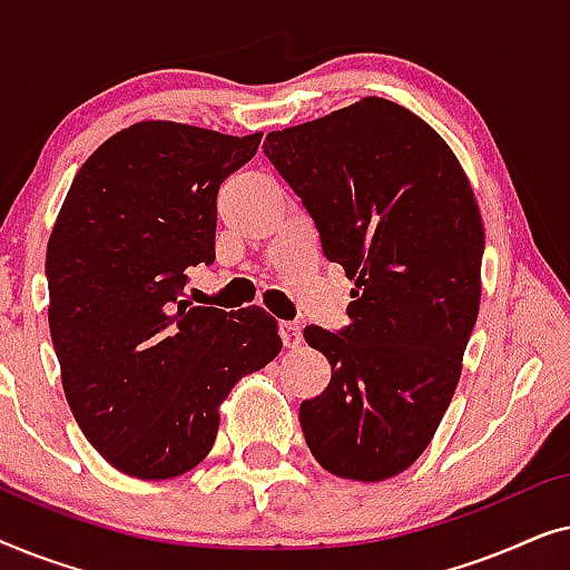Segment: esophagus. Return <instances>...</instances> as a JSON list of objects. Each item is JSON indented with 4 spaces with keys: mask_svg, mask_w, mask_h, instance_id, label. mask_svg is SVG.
I'll list each match as a JSON object with an SVG mask.
<instances>
[{
    "mask_svg": "<svg viewBox=\"0 0 570 570\" xmlns=\"http://www.w3.org/2000/svg\"><path fill=\"white\" fill-rule=\"evenodd\" d=\"M279 334H283L285 347H291V350H295L303 342V332H301V326L295 324V322H283V324H279Z\"/></svg>",
    "mask_w": 570,
    "mask_h": 570,
    "instance_id": "obj_1",
    "label": "esophagus"
}]
</instances>
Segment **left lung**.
Masks as SVG:
<instances>
[{
  "label": "left lung",
  "mask_w": 570,
  "mask_h": 570,
  "mask_svg": "<svg viewBox=\"0 0 570 570\" xmlns=\"http://www.w3.org/2000/svg\"><path fill=\"white\" fill-rule=\"evenodd\" d=\"M264 155L355 279L340 334L306 326L332 381L301 404L311 454L345 480L407 470L462 376L480 311L485 228L456 155L386 98L269 131Z\"/></svg>",
  "instance_id": "obj_1"
}]
</instances>
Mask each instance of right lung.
Listing matches in <instances>:
<instances>
[{
	"mask_svg": "<svg viewBox=\"0 0 570 570\" xmlns=\"http://www.w3.org/2000/svg\"><path fill=\"white\" fill-rule=\"evenodd\" d=\"M259 142L262 131L131 124L82 163L53 223L46 277L61 384L85 439L129 478L194 470L236 381L283 350L259 306L178 301L186 269L215 259L217 189Z\"/></svg>",
	"mask_w": 570,
	"mask_h": 570,
	"instance_id": "1",
	"label": "right lung"
}]
</instances>
